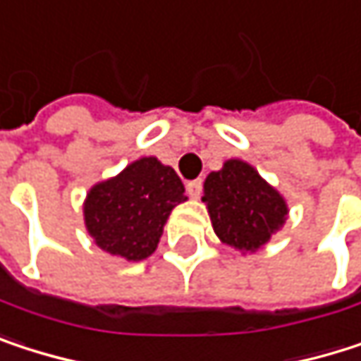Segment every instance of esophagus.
Returning a JSON list of instances; mask_svg holds the SVG:
<instances>
[{"label": "esophagus", "instance_id": "esophagus-1", "mask_svg": "<svg viewBox=\"0 0 361 361\" xmlns=\"http://www.w3.org/2000/svg\"><path fill=\"white\" fill-rule=\"evenodd\" d=\"M202 187H204V183H202V178H195V180H189L187 183V193L193 197V200H197L200 195H202Z\"/></svg>", "mask_w": 361, "mask_h": 361}]
</instances>
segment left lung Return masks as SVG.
<instances>
[{
  "label": "left lung",
  "mask_w": 361,
  "mask_h": 361,
  "mask_svg": "<svg viewBox=\"0 0 361 361\" xmlns=\"http://www.w3.org/2000/svg\"><path fill=\"white\" fill-rule=\"evenodd\" d=\"M204 202L214 233L225 244L246 252L261 248L288 214L283 197L240 159H229L223 170L208 174Z\"/></svg>",
  "instance_id": "obj_1"
}]
</instances>
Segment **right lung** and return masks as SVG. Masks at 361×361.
<instances>
[{"label": "right lung", "instance_id": "obj_1", "mask_svg": "<svg viewBox=\"0 0 361 361\" xmlns=\"http://www.w3.org/2000/svg\"><path fill=\"white\" fill-rule=\"evenodd\" d=\"M185 200L178 174L155 157H142L92 187L84 206L86 227L104 252L142 261L155 252L168 214Z\"/></svg>", "mask_w": 361, "mask_h": 361}]
</instances>
